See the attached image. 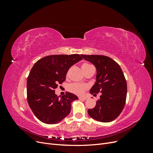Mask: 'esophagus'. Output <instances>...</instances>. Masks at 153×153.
I'll use <instances>...</instances> for the list:
<instances>
[{
  "instance_id": "34e87169",
  "label": "esophagus",
  "mask_w": 153,
  "mask_h": 153,
  "mask_svg": "<svg viewBox=\"0 0 153 153\" xmlns=\"http://www.w3.org/2000/svg\"><path fill=\"white\" fill-rule=\"evenodd\" d=\"M78 98H79V100H86L87 99L86 97H84V96H79L78 97Z\"/></svg>"
}]
</instances>
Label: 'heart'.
Masks as SVG:
<instances>
[{
    "instance_id": "heart-1",
    "label": "heart",
    "mask_w": 153,
    "mask_h": 153,
    "mask_svg": "<svg viewBox=\"0 0 153 153\" xmlns=\"http://www.w3.org/2000/svg\"><path fill=\"white\" fill-rule=\"evenodd\" d=\"M92 65L89 64H84L82 66V69L85 71L86 69L91 67ZM88 89V85L85 84H79V83H73L68 86V90L73 94L77 95H81Z\"/></svg>"
}]
</instances>
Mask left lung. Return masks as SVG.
Segmentation results:
<instances>
[{
	"instance_id": "obj_1",
	"label": "left lung",
	"mask_w": 153,
	"mask_h": 153,
	"mask_svg": "<svg viewBox=\"0 0 153 153\" xmlns=\"http://www.w3.org/2000/svg\"><path fill=\"white\" fill-rule=\"evenodd\" d=\"M96 68V82L90 90L94 95L101 92L100 99L88 114L96 121L108 123L116 119L126 103L127 84L122 69L112 59L105 55H81Z\"/></svg>"
}]
</instances>
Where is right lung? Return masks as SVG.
<instances>
[{"mask_svg": "<svg viewBox=\"0 0 153 153\" xmlns=\"http://www.w3.org/2000/svg\"><path fill=\"white\" fill-rule=\"evenodd\" d=\"M82 59L79 54L48 55L38 60L31 69L27 82V101L41 122L56 124L70 112L71 103L78 97L67 92L59 98L55 89L65 81L69 69Z\"/></svg>", "mask_w": 153, "mask_h": 153, "instance_id": "add662e5", "label": "right lung"}]
</instances>
